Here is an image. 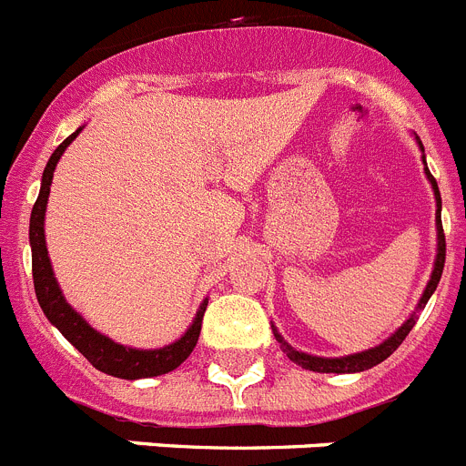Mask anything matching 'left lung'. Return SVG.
I'll return each instance as SVG.
<instances>
[{"mask_svg": "<svg viewBox=\"0 0 466 466\" xmlns=\"http://www.w3.org/2000/svg\"><path fill=\"white\" fill-rule=\"evenodd\" d=\"M418 144H420V141H418ZM420 148H422V144H420ZM425 174H427V178H430L431 187H434V195H437V204H439V213H441V195H439L437 178L430 174V169H427V167H425ZM437 229H439L437 262H434V271H431V279H430V283H427L425 292H422L418 309H425V304L430 301L431 292L437 290V285H439V280H441V274H443V262H446V234H443L441 216H437ZM413 325H416V316H410L409 320H406L404 325H401L400 329H397V332L388 339V341L380 343V346L371 348V350H364V353L348 355V358H334V360L313 358V355L299 353V350H295V348L288 346V343L280 339V334L276 332V329H274V337L283 343V350L288 353V358H290L295 364H299V367L311 369V371H320V374H353V371H364V369H371V367H376V364L383 362V360H388L390 355L395 353L397 348L401 346V341L409 337V332L413 329Z\"/></svg>", "mask_w": 466, "mask_h": 466, "instance_id": "8db88e82", "label": "left lung"}]
</instances>
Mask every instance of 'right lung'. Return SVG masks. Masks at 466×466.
Here are the masks:
<instances>
[{
  "mask_svg": "<svg viewBox=\"0 0 466 466\" xmlns=\"http://www.w3.org/2000/svg\"><path fill=\"white\" fill-rule=\"evenodd\" d=\"M81 129L66 137L56 153L50 155L48 165L44 169V178H41V192L36 197L35 208H32V218H29V246H32V279H35V292L39 299L41 309H44L46 318L65 334L66 341L76 348L78 353L87 360L95 369L104 371L116 379H148V376H160L167 371H174L181 362H186L187 355L192 353V348L197 346V339L202 332V318L207 311L204 301L197 311L195 322L190 325L186 334L176 343L157 350H137V348H125L120 343H113L104 334L95 332L81 316L65 301L57 280L50 269L48 250H46V237H44V216H46V204H48L50 195V183H53V171H56L57 160L62 157L66 146L76 139V134Z\"/></svg>",
  "mask_w": 466,
  "mask_h": 466,
  "instance_id": "1",
  "label": "right lung"
}]
</instances>
